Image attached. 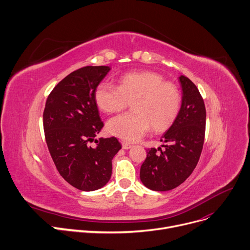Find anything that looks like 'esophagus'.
I'll list each match as a JSON object with an SVG mask.
<instances>
[{
    "label": "esophagus",
    "mask_w": 250,
    "mask_h": 250,
    "mask_svg": "<svg viewBox=\"0 0 250 250\" xmlns=\"http://www.w3.org/2000/svg\"><path fill=\"white\" fill-rule=\"evenodd\" d=\"M122 146H123V148H125V149H128V148H130V147L132 146L130 144L125 143V142H123V143H122Z\"/></svg>",
    "instance_id": "1"
}]
</instances>
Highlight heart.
Segmentation results:
<instances>
[{"label":"heart","mask_w":250,"mask_h":250,"mask_svg":"<svg viewBox=\"0 0 250 250\" xmlns=\"http://www.w3.org/2000/svg\"><path fill=\"white\" fill-rule=\"evenodd\" d=\"M95 103L104 112H119L131 103L132 111L120 114L107 122L109 134L126 142H136L153 127L168 128L177 119L181 107V93L173 82L154 71L124 74L119 86L99 83L94 93Z\"/></svg>","instance_id":"heart-1"}]
</instances>
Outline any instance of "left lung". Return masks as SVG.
<instances>
[{
  "mask_svg": "<svg viewBox=\"0 0 250 250\" xmlns=\"http://www.w3.org/2000/svg\"><path fill=\"white\" fill-rule=\"evenodd\" d=\"M183 102L177 119L161 139L162 147L146 149L140 178L154 191H169L181 185L200 159L206 126V108L197 86L186 76L179 77Z\"/></svg>",
  "mask_w": 250,
  "mask_h": 250,
  "instance_id": "8db88e82",
  "label": "left lung"
}]
</instances>
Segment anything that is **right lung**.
Segmentation results:
<instances>
[{"instance_id": "1", "label": "right lung", "mask_w": 250, "mask_h": 250, "mask_svg": "<svg viewBox=\"0 0 250 250\" xmlns=\"http://www.w3.org/2000/svg\"><path fill=\"white\" fill-rule=\"evenodd\" d=\"M108 66H85L65 78L47 97L43 126L49 153L61 177L81 191L104 187L111 176V161L122 148L112 137L95 140L104 126L94 93Z\"/></svg>"}]
</instances>
